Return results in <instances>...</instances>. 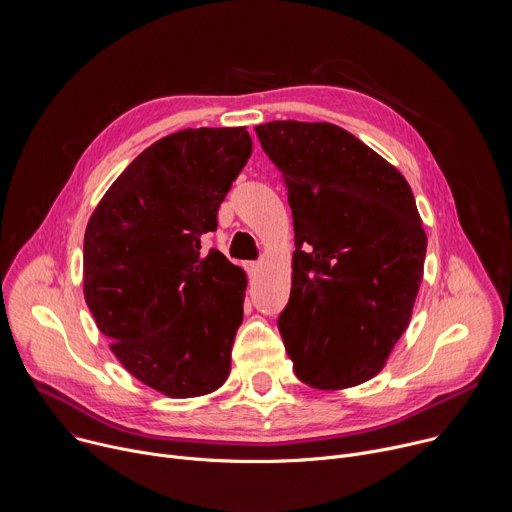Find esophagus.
Returning <instances> with one entry per match:
<instances>
[{"label":"esophagus","instance_id":"34e87169","mask_svg":"<svg viewBox=\"0 0 512 512\" xmlns=\"http://www.w3.org/2000/svg\"><path fill=\"white\" fill-rule=\"evenodd\" d=\"M245 269H247V273L251 275V277H255L257 273H259V269H261V265L257 263V261H249V263H245Z\"/></svg>","mask_w":512,"mask_h":512}]
</instances>
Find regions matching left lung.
Returning <instances> with one entry per match:
<instances>
[{
	"label": "left lung",
	"instance_id": "left-lung-1",
	"mask_svg": "<svg viewBox=\"0 0 512 512\" xmlns=\"http://www.w3.org/2000/svg\"><path fill=\"white\" fill-rule=\"evenodd\" d=\"M294 216L289 302L277 318L300 381L346 389L373 379L409 326L427 237L407 180L332 123L255 127Z\"/></svg>",
	"mask_w": 512,
	"mask_h": 512
}]
</instances>
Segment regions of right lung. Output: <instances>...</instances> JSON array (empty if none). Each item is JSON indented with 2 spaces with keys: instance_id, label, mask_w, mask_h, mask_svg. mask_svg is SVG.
Wrapping results in <instances>:
<instances>
[{
  "instance_id": "obj_1",
  "label": "right lung",
  "mask_w": 512,
  "mask_h": 512,
  "mask_svg": "<svg viewBox=\"0 0 512 512\" xmlns=\"http://www.w3.org/2000/svg\"><path fill=\"white\" fill-rule=\"evenodd\" d=\"M251 152L247 127L172 133L125 168L87 225V306L123 367L164 395H206L229 377L247 277L200 239Z\"/></svg>"
}]
</instances>
